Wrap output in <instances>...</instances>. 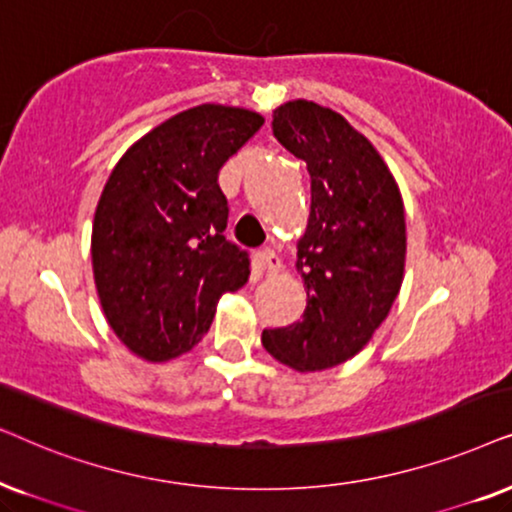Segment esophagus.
<instances>
[{
  "instance_id": "34e87169",
  "label": "esophagus",
  "mask_w": 512,
  "mask_h": 512,
  "mask_svg": "<svg viewBox=\"0 0 512 512\" xmlns=\"http://www.w3.org/2000/svg\"><path fill=\"white\" fill-rule=\"evenodd\" d=\"M257 267H260L264 274H276V271L281 269V257H278L271 248H262L257 252Z\"/></svg>"
}]
</instances>
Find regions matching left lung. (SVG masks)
<instances>
[{"mask_svg":"<svg viewBox=\"0 0 512 512\" xmlns=\"http://www.w3.org/2000/svg\"><path fill=\"white\" fill-rule=\"evenodd\" d=\"M274 138L306 163L311 213L297 269L302 320L262 332L271 356L299 372L356 356L384 323L405 271V208L391 170L342 114L309 100L274 112Z\"/></svg>","mask_w":512,"mask_h":512,"instance_id":"left-lung-1","label":"left lung"}]
</instances>
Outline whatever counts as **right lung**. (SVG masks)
<instances>
[{"label": "right lung", "instance_id": "add662e5", "mask_svg": "<svg viewBox=\"0 0 512 512\" xmlns=\"http://www.w3.org/2000/svg\"><path fill=\"white\" fill-rule=\"evenodd\" d=\"M262 124L241 107H192L135 142L109 175L93 220L95 288L107 323L140 358L187 353L217 299L248 281V250L224 236L217 175Z\"/></svg>", "mask_w": 512, "mask_h": 512}]
</instances>
